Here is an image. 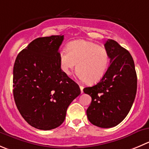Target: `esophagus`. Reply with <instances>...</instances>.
<instances>
[{"mask_svg":"<svg viewBox=\"0 0 149 149\" xmlns=\"http://www.w3.org/2000/svg\"><path fill=\"white\" fill-rule=\"evenodd\" d=\"M80 91H81V93H83V86H80Z\"/></svg>","mask_w":149,"mask_h":149,"instance_id":"esophagus-1","label":"esophagus"}]
</instances>
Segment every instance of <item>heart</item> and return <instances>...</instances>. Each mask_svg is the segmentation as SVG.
<instances>
[{
  "label": "heart",
  "instance_id": "obj_1",
  "mask_svg": "<svg viewBox=\"0 0 149 149\" xmlns=\"http://www.w3.org/2000/svg\"><path fill=\"white\" fill-rule=\"evenodd\" d=\"M62 72L70 75L77 63V76L83 81L93 84L100 81L106 73L109 64V55L104 47L86 40L69 43L67 51L59 54Z\"/></svg>",
  "mask_w": 149,
  "mask_h": 149
}]
</instances>
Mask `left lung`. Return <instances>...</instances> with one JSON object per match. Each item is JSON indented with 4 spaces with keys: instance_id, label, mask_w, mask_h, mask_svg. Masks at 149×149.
<instances>
[{
    "instance_id": "1",
    "label": "left lung",
    "mask_w": 149,
    "mask_h": 149,
    "mask_svg": "<svg viewBox=\"0 0 149 149\" xmlns=\"http://www.w3.org/2000/svg\"><path fill=\"white\" fill-rule=\"evenodd\" d=\"M104 47L110 64L97 85L83 89L91 97L86 110L91 123L101 128L116 127L130 112L137 92V74L132 57L118 42L107 39Z\"/></svg>"
}]
</instances>
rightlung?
<instances>
[{"mask_svg":"<svg viewBox=\"0 0 149 149\" xmlns=\"http://www.w3.org/2000/svg\"><path fill=\"white\" fill-rule=\"evenodd\" d=\"M63 40V35L34 39L14 65L15 104L22 118L38 130L59 127L69 105L80 94L78 85L61 69L58 49Z\"/></svg>","mask_w":149,"mask_h":149,"instance_id":"obj_1","label":"right lung"}]
</instances>
